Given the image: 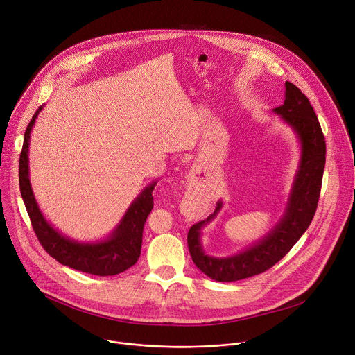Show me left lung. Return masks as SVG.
<instances>
[{"instance_id":"8db88e82","label":"left lung","mask_w":355,"mask_h":355,"mask_svg":"<svg viewBox=\"0 0 355 355\" xmlns=\"http://www.w3.org/2000/svg\"><path fill=\"white\" fill-rule=\"evenodd\" d=\"M272 112L294 130L302 146L298 171L295 173L286 210L279 223L250 248L230 257H210L205 253L202 229L214 219L223 203L206 220L189 229L187 246L196 267L216 282H237L264 272L280 261L309 229L317 203L325 165V139L309 98L294 84L286 83V99Z\"/></svg>"}]
</instances>
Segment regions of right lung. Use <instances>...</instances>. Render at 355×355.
<instances>
[{
  "mask_svg": "<svg viewBox=\"0 0 355 355\" xmlns=\"http://www.w3.org/2000/svg\"><path fill=\"white\" fill-rule=\"evenodd\" d=\"M41 109L42 106L37 109L35 115L26 126L19 155V190L33 229L45 252L61 264L95 276L119 275L132 267L141 256L144 227L153 209L152 192L156 182L146 186L142 193L133 200L123 214L121 223L107 239L96 243H79L65 237L45 220L30 183L28 145L33 126Z\"/></svg>",
  "mask_w": 355,
  "mask_h": 355,
  "instance_id": "add662e5",
  "label": "right lung"
}]
</instances>
